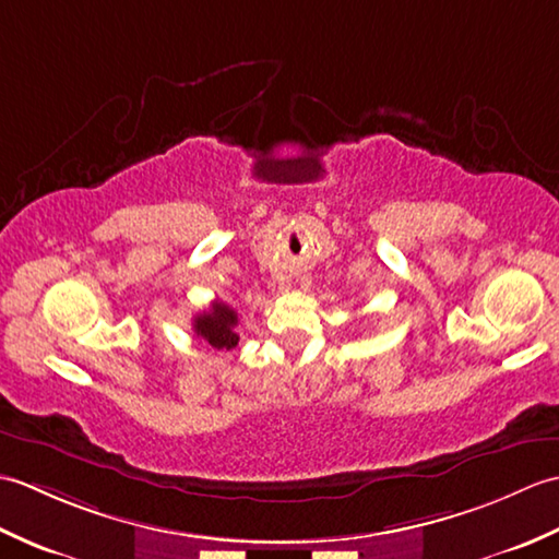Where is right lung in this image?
Listing matches in <instances>:
<instances>
[{
    "label": "right lung",
    "mask_w": 559,
    "mask_h": 559,
    "mask_svg": "<svg viewBox=\"0 0 559 559\" xmlns=\"http://www.w3.org/2000/svg\"><path fill=\"white\" fill-rule=\"evenodd\" d=\"M192 326L194 334L199 338H204L209 346L216 350H230L237 346V341H240V336L235 334L237 312L221 300L213 302L206 312L197 314Z\"/></svg>",
    "instance_id": "add662e5"
}]
</instances>
